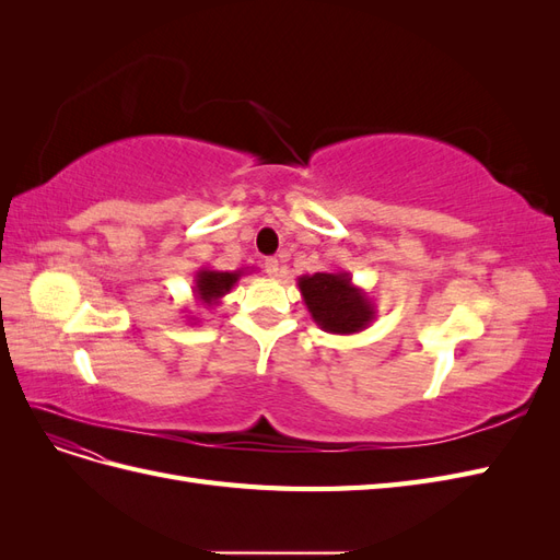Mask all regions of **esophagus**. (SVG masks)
<instances>
[{"label": "esophagus", "mask_w": 560, "mask_h": 560, "mask_svg": "<svg viewBox=\"0 0 560 560\" xmlns=\"http://www.w3.org/2000/svg\"><path fill=\"white\" fill-rule=\"evenodd\" d=\"M264 268H266V273H268L270 278H278V273H280V261H278L276 257H268V259L264 261Z\"/></svg>", "instance_id": "1"}]
</instances>
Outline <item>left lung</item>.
I'll list each match as a JSON object with an SVG mask.
<instances>
[{
	"label": "left lung",
	"mask_w": 560,
	"mask_h": 560,
	"mask_svg": "<svg viewBox=\"0 0 560 560\" xmlns=\"http://www.w3.org/2000/svg\"><path fill=\"white\" fill-rule=\"evenodd\" d=\"M303 303L315 325L327 334H358L376 319V306L369 294L352 282L346 270L301 276L296 280Z\"/></svg>",
	"instance_id": "8db88e82"
}]
</instances>
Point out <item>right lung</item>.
Returning <instances> with one entry per match:
<instances>
[{
	"instance_id": "1",
	"label": "right lung",
	"mask_w": 560,
	"mask_h": 560,
	"mask_svg": "<svg viewBox=\"0 0 560 560\" xmlns=\"http://www.w3.org/2000/svg\"><path fill=\"white\" fill-rule=\"evenodd\" d=\"M241 276H245V268L241 270H212V268H200L196 270L194 278V296L200 303V306H219L222 299L233 290L235 282L241 280Z\"/></svg>"
}]
</instances>
